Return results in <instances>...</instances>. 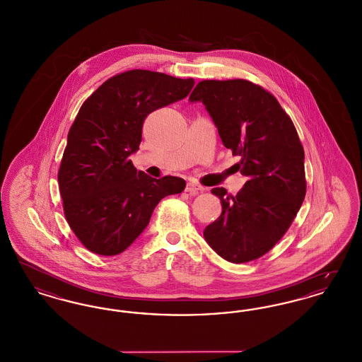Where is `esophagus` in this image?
I'll return each instance as SVG.
<instances>
[{
	"label": "esophagus",
	"instance_id": "esophagus-1",
	"mask_svg": "<svg viewBox=\"0 0 362 362\" xmlns=\"http://www.w3.org/2000/svg\"><path fill=\"white\" fill-rule=\"evenodd\" d=\"M202 191H205V187H202L197 183H192V182H189L186 186V192H189V195H197L198 192H202Z\"/></svg>",
	"mask_w": 362,
	"mask_h": 362
}]
</instances>
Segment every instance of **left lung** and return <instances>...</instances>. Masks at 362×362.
Returning <instances> with one entry per match:
<instances>
[{"label":"left lung","mask_w":362,"mask_h":362,"mask_svg":"<svg viewBox=\"0 0 362 362\" xmlns=\"http://www.w3.org/2000/svg\"><path fill=\"white\" fill-rule=\"evenodd\" d=\"M202 102L225 148L240 156L247 182L221 199V216L204 230L225 260L245 263L267 254L292 225L307 192L304 148L291 117L263 86L248 80H204L189 95Z\"/></svg>","instance_id":"obj_1"}]
</instances>
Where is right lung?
I'll use <instances>...</instances> for the list:
<instances>
[{"mask_svg":"<svg viewBox=\"0 0 362 362\" xmlns=\"http://www.w3.org/2000/svg\"><path fill=\"white\" fill-rule=\"evenodd\" d=\"M194 78L134 69L104 81L81 105L58 170L62 206L81 244L93 254L123 252L149 224L157 204L186 182L137 171L129 156L142 139L145 118L185 99Z\"/></svg>","mask_w":362,"mask_h":362,"instance_id":"right-lung-1","label":"right lung"}]
</instances>
